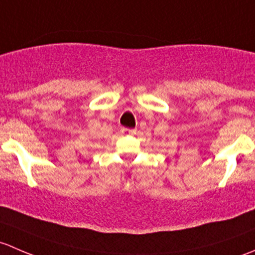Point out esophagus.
Returning <instances> with one entry per match:
<instances>
[{"instance_id":"esophagus-1","label":"esophagus","mask_w":255,"mask_h":255,"mask_svg":"<svg viewBox=\"0 0 255 255\" xmlns=\"http://www.w3.org/2000/svg\"><path fill=\"white\" fill-rule=\"evenodd\" d=\"M137 130L135 129H128V128H122V133H129V134H133V133H135Z\"/></svg>"}]
</instances>
